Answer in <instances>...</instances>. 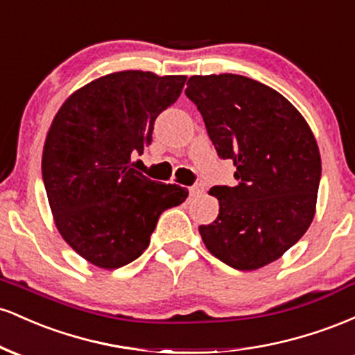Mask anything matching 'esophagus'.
Wrapping results in <instances>:
<instances>
[{"instance_id":"1","label":"esophagus","mask_w":355,"mask_h":355,"mask_svg":"<svg viewBox=\"0 0 355 355\" xmlns=\"http://www.w3.org/2000/svg\"><path fill=\"white\" fill-rule=\"evenodd\" d=\"M189 191H190V197H197V195H200L203 191V187L200 185V183H197V185L190 187Z\"/></svg>"}]
</instances>
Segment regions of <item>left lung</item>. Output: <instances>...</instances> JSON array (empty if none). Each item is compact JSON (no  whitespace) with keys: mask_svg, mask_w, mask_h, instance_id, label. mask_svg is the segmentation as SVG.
<instances>
[{"mask_svg":"<svg viewBox=\"0 0 355 355\" xmlns=\"http://www.w3.org/2000/svg\"><path fill=\"white\" fill-rule=\"evenodd\" d=\"M197 105L220 158L237 166L235 187H211L218 217L200 225L211 255L237 270L280 259L311 227L320 153L299 110L274 88L242 75L190 76Z\"/></svg>","mask_w":355,"mask_h":355,"instance_id":"1","label":"left lung"}]
</instances>
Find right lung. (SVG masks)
<instances>
[{
    "label": "right lung",
    "instance_id": "right-lung-1",
    "mask_svg": "<svg viewBox=\"0 0 355 355\" xmlns=\"http://www.w3.org/2000/svg\"><path fill=\"white\" fill-rule=\"evenodd\" d=\"M187 76L126 70L76 89L61 105L43 146L44 190L64 242L100 268L123 267L146 250L162 211L189 190L153 182L132 157L152 144L153 123L180 96Z\"/></svg>",
    "mask_w": 355,
    "mask_h": 355
}]
</instances>
